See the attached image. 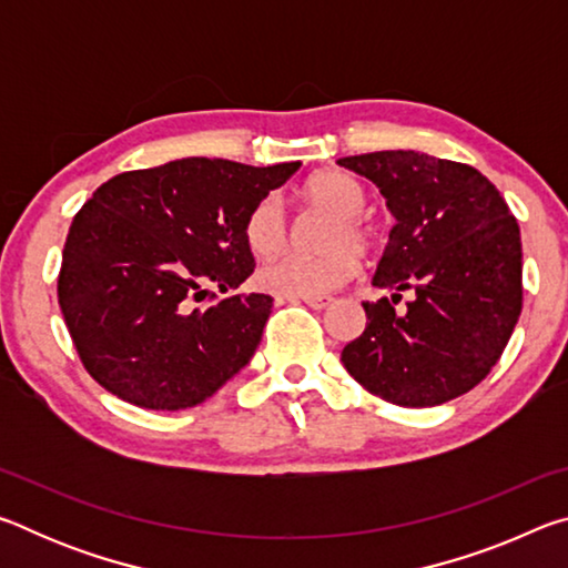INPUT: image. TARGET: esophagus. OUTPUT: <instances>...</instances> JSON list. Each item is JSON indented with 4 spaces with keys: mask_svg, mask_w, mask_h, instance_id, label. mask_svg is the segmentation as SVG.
<instances>
[{
    "mask_svg": "<svg viewBox=\"0 0 568 568\" xmlns=\"http://www.w3.org/2000/svg\"><path fill=\"white\" fill-rule=\"evenodd\" d=\"M285 301H303L305 305L315 307V311H321V307L331 305V297H323V295H313V297H285Z\"/></svg>",
    "mask_w": 568,
    "mask_h": 568,
    "instance_id": "obj_1",
    "label": "esophagus"
}]
</instances>
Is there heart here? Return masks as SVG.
<instances>
[{
	"mask_svg": "<svg viewBox=\"0 0 568 568\" xmlns=\"http://www.w3.org/2000/svg\"><path fill=\"white\" fill-rule=\"evenodd\" d=\"M297 195L305 205L328 210L338 223L328 233V255H283L257 271V285L281 297H313L333 291L358 271V253H371L376 245V230L361 217L365 190L355 178L341 170H321L303 182ZM243 240L255 257H273L285 247L287 225L275 197H263L250 207L243 220Z\"/></svg>",
	"mask_w": 568,
	"mask_h": 568,
	"instance_id": "1",
	"label": "heart"
}]
</instances>
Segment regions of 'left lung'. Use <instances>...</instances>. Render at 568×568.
Returning <instances> with one entry per match:
<instances>
[{"label":"left lung","instance_id":"8db88e82","mask_svg":"<svg viewBox=\"0 0 568 568\" xmlns=\"http://www.w3.org/2000/svg\"><path fill=\"white\" fill-rule=\"evenodd\" d=\"M376 182L396 217L365 301V331L341 361L361 386L408 408L438 406L484 381L521 315V230L501 192L464 162L413 150L341 158ZM403 290L417 293L403 312Z\"/></svg>","mask_w":568,"mask_h":568}]
</instances>
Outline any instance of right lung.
I'll list each match as a JSON object with an SVG mask.
<instances>
[{
  "label": "right lung",
  "instance_id": "1",
  "mask_svg": "<svg viewBox=\"0 0 568 568\" xmlns=\"http://www.w3.org/2000/svg\"><path fill=\"white\" fill-rule=\"evenodd\" d=\"M301 162L185 158L104 182L74 215L57 297L77 355L112 396L182 410L253 358L273 297L237 293L255 271L243 220ZM213 300L210 306L197 302Z\"/></svg>",
  "mask_w": 568,
  "mask_h": 568
}]
</instances>
